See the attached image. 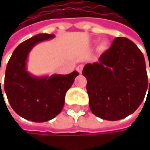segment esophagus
I'll return each instance as SVG.
<instances>
[{
  "label": "esophagus",
  "instance_id": "34e87169",
  "mask_svg": "<svg viewBox=\"0 0 150 150\" xmlns=\"http://www.w3.org/2000/svg\"><path fill=\"white\" fill-rule=\"evenodd\" d=\"M83 65H79V66L76 67V70L81 74V73H82V71H83Z\"/></svg>",
  "mask_w": 150,
  "mask_h": 150
}]
</instances>
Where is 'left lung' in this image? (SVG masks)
<instances>
[{"label":"left lung","mask_w":150,"mask_h":150,"mask_svg":"<svg viewBox=\"0 0 150 150\" xmlns=\"http://www.w3.org/2000/svg\"><path fill=\"white\" fill-rule=\"evenodd\" d=\"M82 73L87 80L91 112L107 120L133 113L150 88L142 52L123 37L114 38L99 61L85 65Z\"/></svg>","instance_id":"obj_1"}]
</instances>
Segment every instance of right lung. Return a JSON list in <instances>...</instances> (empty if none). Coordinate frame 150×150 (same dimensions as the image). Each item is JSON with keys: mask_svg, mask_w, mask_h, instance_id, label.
<instances>
[{"mask_svg": "<svg viewBox=\"0 0 150 150\" xmlns=\"http://www.w3.org/2000/svg\"><path fill=\"white\" fill-rule=\"evenodd\" d=\"M54 37L38 34L25 40L13 51L5 71L4 91L11 108L22 118L35 122H47L61 112L66 93L79 74L74 71L69 74L38 77L27 71L26 62L32 47Z\"/></svg>", "mask_w": 150, "mask_h": 150, "instance_id": "obj_1", "label": "right lung"}]
</instances>
